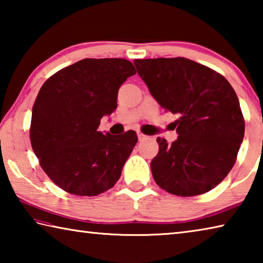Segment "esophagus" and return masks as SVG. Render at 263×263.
<instances>
[{"label":"esophagus","mask_w":263,"mask_h":263,"mask_svg":"<svg viewBox=\"0 0 263 263\" xmlns=\"http://www.w3.org/2000/svg\"><path fill=\"white\" fill-rule=\"evenodd\" d=\"M138 139H139V141H142V140L147 139V136H145L144 133H141V132H138Z\"/></svg>","instance_id":"34e87169"}]
</instances>
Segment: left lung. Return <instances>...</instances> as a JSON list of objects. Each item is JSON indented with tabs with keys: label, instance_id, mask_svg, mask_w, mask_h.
Segmentation results:
<instances>
[{
	"label": "left lung",
	"instance_id": "obj_1",
	"mask_svg": "<svg viewBox=\"0 0 263 263\" xmlns=\"http://www.w3.org/2000/svg\"><path fill=\"white\" fill-rule=\"evenodd\" d=\"M158 103L177 115V140L158 137L151 169L167 193L191 197L215 188L234 166L245 133L238 96L216 70L186 58L136 59Z\"/></svg>",
	"mask_w": 263,
	"mask_h": 263
}]
</instances>
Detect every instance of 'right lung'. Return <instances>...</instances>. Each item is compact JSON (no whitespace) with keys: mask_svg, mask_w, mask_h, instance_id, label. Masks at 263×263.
Masks as SVG:
<instances>
[{"mask_svg":"<svg viewBox=\"0 0 263 263\" xmlns=\"http://www.w3.org/2000/svg\"><path fill=\"white\" fill-rule=\"evenodd\" d=\"M123 58L80 60L43 84L32 108L31 146L54 183L77 196H97L121 177L138 137L97 131L101 118L117 108L118 89L135 75Z\"/></svg>","mask_w":263,"mask_h":263,"instance_id":"right-lung-1","label":"right lung"}]
</instances>
